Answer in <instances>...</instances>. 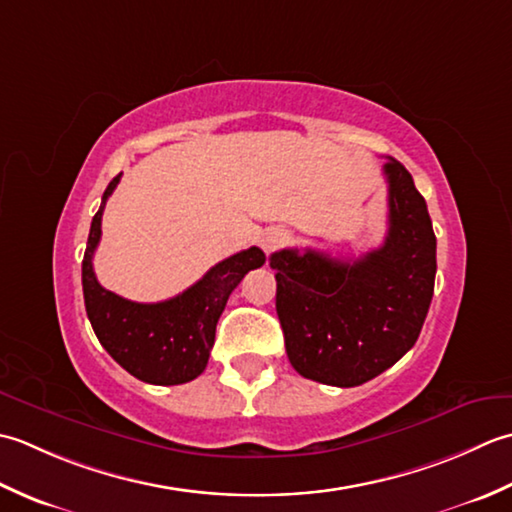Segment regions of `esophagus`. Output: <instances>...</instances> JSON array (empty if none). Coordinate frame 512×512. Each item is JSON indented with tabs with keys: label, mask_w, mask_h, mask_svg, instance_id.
Returning <instances> with one entry per match:
<instances>
[{
	"label": "esophagus",
	"mask_w": 512,
	"mask_h": 512,
	"mask_svg": "<svg viewBox=\"0 0 512 512\" xmlns=\"http://www.w3.org/2000/svg\"><path fill=\"white\" fill-rule=\"evenodd\" d=\"M285 232L283 229H276V227H271V229H267V232L263 234V238H260V247L265 249L267 254H271V252H276V249L285 243Z\"/></svg>",
	"instance_id": "esophagus-1"
}]
</instances>
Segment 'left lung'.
<instances>
[{"mask_svg": "<svg viewBox=\"0 0 512 512\" xmlns=\"http://www.w3.org/2000/svg\"><path fill=\"white\" fill-rule=\"evenodd\" d=\"M389 232L378 249L336 260L316 249H280L276 311L291 367L331 387H358L393 367L429 314L435 234L424 196L400 161L384 163Z\"/></svg>", "mask_w": 512, "mask_h": 512, "instance_id": "obj_1", "label": "left lung"}]
</instances>
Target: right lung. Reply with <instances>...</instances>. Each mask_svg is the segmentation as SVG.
Segmentation results:
<instances>
[{
  "label": "right lung",
  "instance_id": "obj_1",
  "mask_svg": "<svg viewBox=\"0 0 512 512\" xmlns=\"http://www.w3.org/2000/svg\"><path fill=\"white\" fill-rule=\"evenodd\" d=\"M114 176L92 218L88 247L81 263L86 314L99 342L134 378L148 384H183L198 378L214 347L216 322L227 298L247 271L265 265V254L249 247L214 265L183 294L163 302H132L99 285L92 256L101 238V216L108 196L119 185Z\"/></svg>",
  "mask_w": 512,
  "mask_h": 512
}]
</instances>
